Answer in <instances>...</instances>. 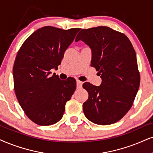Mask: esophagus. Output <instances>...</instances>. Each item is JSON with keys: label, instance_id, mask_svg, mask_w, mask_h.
I'll list each match as a JSON object with an SVG mask.
<instances>
[{"label": "esophagus", "instance_id": "1", "mask_svg": "<svg viewBox=\"0 0 153 153\" xmlns=\"http://www.w3.org/2000/svg\"><path fill=\"white\" fill-rule=\"evenodd\" d=\"M82 82H81V81H80V80H77V82H76L77 89L82 88Z\"/></svg>", "mask_w": 153, "mask_h": 153}]
</instances>
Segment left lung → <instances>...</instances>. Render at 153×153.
I'll use <instances>...</instances> for the list:
<instances>
[{"instance_id":"1","label":"left lung","mask_w":153,"mask_h":153,"mask_svg":"<svg viewBox=\"0 0 153 153\" xmlns=\"http://www.w3.org/2000/svg\"><path fill=\"white\" fill-rule=\"evenodd\" d=\"M92 50L91 66L101 75L102 83L95 86L85 82L89 97L83 103L87 119L99 125L119 121L132 107L140 86L136 54L124 34L108 27L82 29L75 39Z\"/></svg>"}]
</instances>
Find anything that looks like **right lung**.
Wrapping results in <instances>:
<instances>
[{
	"instance_id": "obj_1",
	"label": "right lung",
	"mask_w": 153,
	"mask_h": 153,
	"mask_svg": "<svg viewBox=\"0 0 153 153\" xmlns=\"http://www.w3.org/2000/svg\"><path fill=\"white\" fill-rule=\"evenodd\" d=\"M80 28L46 26L32 33L17 52L13 65L14 89L19 104L30 120L50 126L62 118L65 105L76 88V81L60 80L51 69L58 65Z\"/></svg>"
}]
</instances>
